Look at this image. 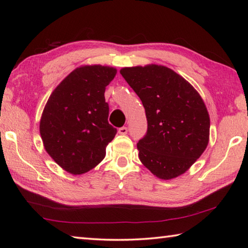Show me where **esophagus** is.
I'll list each match as a JSON object with an SVG mask.
<instances>
[{"instance_id":"esophagus-1","label":"esophagus","mask_w":248,"mask_h":248,"mask_svg":"<svg viewBox=\"0 0 248 248\" xmlns=\"http://www.w3.org/2000/svg\"><path fill=\"white\" fill-rule=\"evenodd\" d=\"M118 133L121 135H124L128 133V128L127 127H121L118 129Z\"/></svg>"}]
</instances>
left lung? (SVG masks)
Masks as SVG:
<instances>
[{
	"mask_svg": "<svg viewBox=\"0 0 248 248\" xmlns=\"http://www.w3.org/2000/svg\"><path fill=\"white\" fill-rule=\"evenodd\" d=\"M120 75L145 108L148 125L138 143L140 162L164 180L182 175L209 141L210 118L202 97L164 66L123 68Z\"/></svg>",
	"mask_w": 248,
	"mask_h": 248,
	"instance_id": "8db88e82",
	"label": "left lung"
}]
</instances>
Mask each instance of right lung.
<instances>
[{"mask_svg":"<svg viewBox=\"0 0 248 248\" xmlns=\"http://www.w3.org/2000/svg\"><path fill=\"white\" fill-rule=\"evenodd\" d=\"M116 69L93 65L77 68L52 93L40 120L45 148L72 175L98 165L117 129L110 125L105 88Z\"/></svg>","mask_w":248,"mask_h":248,"instance_id":"1","label":"right lung"}]
</instances>
